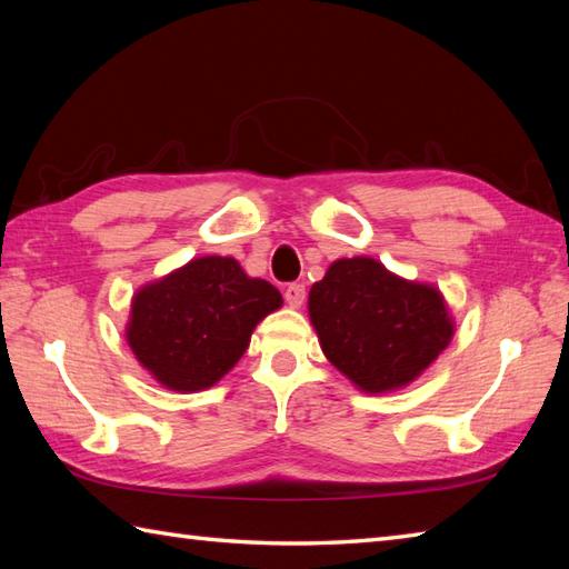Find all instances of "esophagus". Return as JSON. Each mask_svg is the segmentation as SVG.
I'll return each mask as SVG.
<instances>
[{
	"instance_id": "esophagus-1",
	"label": "esophagus",
	"mask_w": 569,
	"mask_h": 569,
	"mask_svg": "<svg viewBox=\"0 0 569 569\" xmlns=\"http://www.w3.org/2000/svg\"><path fill=\"white\" fill-rule=\"evenodd\" d=\"M306 300V286L303 283H291L286 288V303L291 308H300Z\"/></svg>"
}]
</instances>
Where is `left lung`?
I'll use <instances>...</instances> for the list:
<instances>
[{
	"instance_id": "1",
	"label": "left lung",
	"mask_w": 569,
	"mask_h": 569,
	"mask_svg": "<svg viewBox=\"0 0 569 569\" xmlns=\"http://www.w3.org/2000/svg\"><path fill=\"white\" fill-rule=\"evenodd\" d=\"M308 316L325 357L365 393L416 381L455 335L438 288L396 276L371 257L332 261L310 288Z\"/></svg>"
}]
</instances>
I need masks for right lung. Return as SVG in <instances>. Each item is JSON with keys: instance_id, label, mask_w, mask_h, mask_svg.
Listing matches in <instances>:
<instances>
[{"instance_id": "add662e5", "label": "right lung", "mask_w": 569, "mask_h": 569, "mask_svg": "<svg viewBox=\"0 0 569 569\" xmlns=\"http://www.w3.org/2000/svg\"><path fill=\"white\" fill-rule=\"evenodd\" d=\"M283 306L278 288L232 257H200L131 298L127 342L139 365L178 393L204 391L247 352L251 332Z\"/></svg>"}]
</instances>
